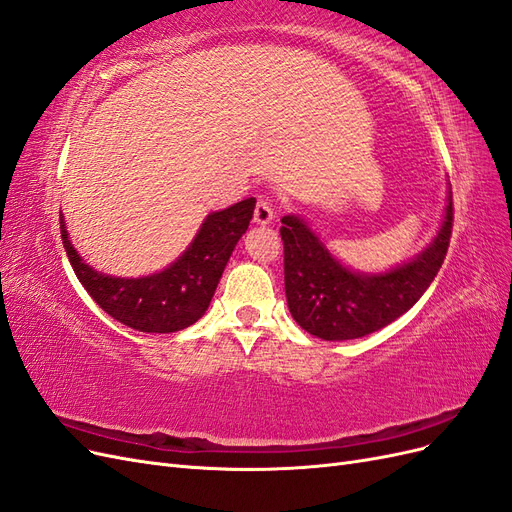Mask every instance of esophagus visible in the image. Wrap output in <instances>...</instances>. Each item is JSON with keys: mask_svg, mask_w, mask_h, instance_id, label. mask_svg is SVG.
<instances>
[{"mask_svg": "<svg viewBox=\"0 0 512 512\" xmlns=\"http://www.w3.org/2000/svg\"><path fill=\"white\" fill-rule=\"evenodd\" d=\"M273 218H275V211H273L271 200L265 198V196H260L258 203H256V209H254V222L265 226V224H269Z\"/></svg>", "mask_w": 512, "mask_h": 512, "instance_id": "34e87169", "label": "esophagus"}]
</instances>
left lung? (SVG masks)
<instances>
[{"label": "left lung", "instance_id": "obj_1", "mask_svg": "<svg viewBox=\"0 0 512 512\" xmlns=\"http://www.w3.org/2000/svg\"><path fill=\"white\" fill-rule=\"evenodd\" d=\"M453 194L446 218L427 250L404 267L384 275H356L324 250L303 220L286 215L284 284L292 318L299 327L327 342H342L380 331L423 297L438 275L453 235Z\"/></svg>", "mask_w": 512, "mask_h": 512}]
</instances>
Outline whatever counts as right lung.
<instances>
[{"instance_id":"add662e5","label":"right lung","mask_w":512,"mask_h":512,"mask_svg":"<svg viewBox=\"0 0 512 512\" xmlns=\"http://www.w3.org/2000/svg\"><path fill=\"white\" fill-rule=\"evenodd\" d=\"M254 207L256 198H245L211 213L188 252L162 273L141 280L94 271L76 254L61 218L59 228L76 277L108 316L141 333H175L207 312L232 250L250 226Z\"/></svg>"}]
</instances>
